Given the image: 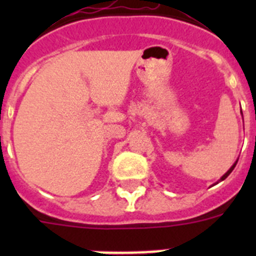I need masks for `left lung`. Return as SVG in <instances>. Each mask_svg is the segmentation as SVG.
I'll return each mask as SVG.
<instances>
[{"label": "left lung", "mask_w": 256, "mask_h": 256, "mask_svg": "<svg viewBox=\"0 0 256 256\" xmlns=\"http://www.w3.org/2000/svg\"><path fill=\"white\" fill-rule=\"evenodd\" d=\"M237 162H238V159H237V160H236V162H234V165H232V166H230V169H228V170H227V172H226V173H224V174H223V176H222V177H220V180H218V182H216V183L222 182V180H226V178H227V177H228V176H230V173H232V170H234V166H236ZM216 183H214V184H216Z\"/></svg>", "instance_id": "obj_1"}]
</instances>
